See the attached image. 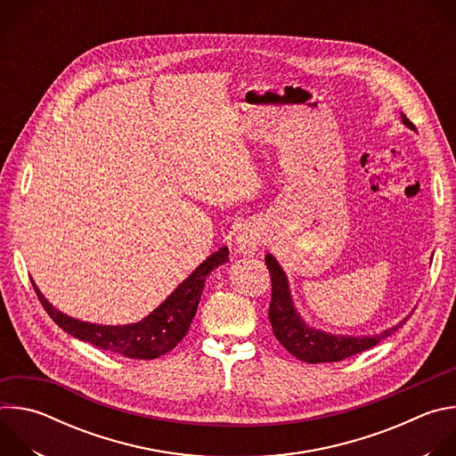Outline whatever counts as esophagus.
I'll list each match as a JSON object with an SVG mask.
<instances>
[{"label":"esophagus","instance_id":"1","mask_svg":"<svg viewBox=\"0 0 456 456\" xmlns=\"http://www.w3.org/2000/svg\"><path fill=\"white\" fill-rule=\"evenodd\" d=\"M257 245H259V236L252 231H241L236 236V247L245 256H252L257 250Z\"/></svg>","mask_w":456,"mask_h":456}]
</instances>
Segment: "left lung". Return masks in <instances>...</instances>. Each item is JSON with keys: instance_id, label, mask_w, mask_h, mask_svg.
Wrapping results in <instances>:
<instances>
[{"instance_id": "obj_1", "label": "left lung", "mask_w": 456, "mask_h": 456, "mask_svg": "<svg viewBox=\"0 0 456 456\" xmlns=\"http://www.w3.org/2000/svg\"><path fill=\"white\" fill-rule=\"evenodd\" d=\"M403 122L408 127L417 129L406 115H403ZM265 264L273 281V297H271V308H269L273 332L276 339L299 361H305L310 364L343 361L346 357H352L355 354H361L375 346L384 338L392 336L395 330H399V327H403V324L408 321L406 317L397 324V327L382 330L380 334H375V336H334L322 330L310 329L308 324L301 319V315L297 314L292 303L289 280L283 269L280 267V264L276 262V257L273 254H267Z\"/></svg>"}]
</instances>
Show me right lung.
<instances>
[{"label":"right lung","mask_w":456,"mask_h":456,"mask_svg":"<svg viewBox=\"0 0 456 456\" xmlns=\"http://www.w3.org/2000/svg\"><path fill=\"white\" fill-rule=\"evenodd\" d=\"M227 262L229 248L222 247L200 264L197 271H192V274H189V278H185L151 314L139 322L118 324V327L86 322L62 314L45 299L34 281L32 285L46 314L67 334L101 350L120 354L129 359H157L173 350L183 339L194 314H197L208 276Z\"/></svg>","instance_id":"add662e5"}]
</instances>
